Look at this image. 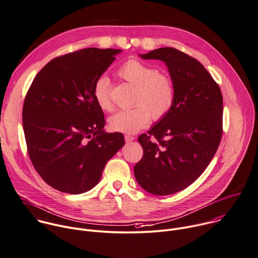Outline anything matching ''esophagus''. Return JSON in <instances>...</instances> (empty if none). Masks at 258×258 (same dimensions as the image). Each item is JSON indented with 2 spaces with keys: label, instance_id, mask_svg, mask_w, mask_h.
Instances as JSON below:
<instances>
[{
  "label": "esophagus",
  "instance_id": "obj_1",
  "mask_svg": "<svg viewBox=\"0 0 258 258\" xmlns=\"http://www.w3.org/2000/svg\"><path fill=\"white\" fill-rule=\"evenodd\" d=\"M124 140H125V142L126 143H130V142H132V141H134L135 140V138L133 137V136H130V135H126V136H124Z\"/></svg>",
  "mask_w": 258,
  "mask_h": 258
}]
</instances>
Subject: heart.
Instances as JSON below:
<instances>
[{"label":"heart","instance_id":"obj_1","mask_svg":"<svg viewBox=\"0 0 258 258\" xmlns=\"http://www.w3.org/2000/svg\"><path fill=\"white\" fill-rule=\"evenodd\" d=\"M118 76L135 87L133 108L116 112L108 118L111 131L122 134H135L144 128L151 120H160L172 109L174 103L173 83L166 75L157 73L149 64L130 59L117 71ZM97 105L102 110H111L109 81L105 76L99 77L93 88Z\"/></svg>","mask_w":258,"mask_h":258}]
</instances>
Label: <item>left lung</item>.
<instances>
[{"label":"left lung","mask_w":258,"mask_h":258,"mask_svg":"<svg viewBox=\"0 0 258 258\" xmlns=\"http://www.w3.org/2000/svg\"><path fill=\"white\" fill-rule=\"evenodd\" d=\"M165 62L174 87L170 112L138 138L144 155L134 168L138 183L154 196L178 192L209 166L222 139L219 85L196 58L173 47L140 54Z\"/></svg>","instance_id":"8db88e82"}]
</instances>
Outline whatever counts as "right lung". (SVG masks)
<instances>
[{
	"label": "right lung",
	"instance_id": "obj_1",
	"mask_svg": "<svg viewBox=\"0 0 258 258\" xmlns=\"http://www.w3.org/2000/svg\"><path fill=\"white\" fill-rule=\"evenodd\" d=\"M121 49L84 48L51 59L34 78L22 118L30 160L41 178L61 192L80 195L100 181L123 135L104 131L93 88Z\"/></svg>",
	"mask_w": 258,
	"mask_h": 258
}]
</instances>
